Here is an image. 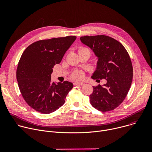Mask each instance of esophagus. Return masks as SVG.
Here are the masks:
<instances>
[{"label":"esophagus","instance_id":"34e87169","mask_svg":"<svg viewBox=\"0 0 152 152\" xmlns=\"http://www.w3.org/2000/svg\"><path fill=\"white\" fill-rule=\"evenodd\" d=\"M84 83H81V82H75L74 85H83Z\"/></svg>","mask_w":152,"mask_h":152}]
</instances>
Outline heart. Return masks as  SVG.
Instances as JSON below:
<instances>
[{
    "mask_svg": "<svg viewBox=\"0 0 152 152\" xmlns=\"http://www.w3.org/2000/svg\"><path fill=\"white\" fill-rule=\"evenodd\" d=\"M88 50L86 48H80L79 50V51H82V50ZM84 77V74L83 73V72L80 71V70H76L75 72H74L72 75H71V77L72 79L75 80H81L83 79Z\"/></svg>",
    "mask_w": 152,
    "mask_h": 152,
    "instance_id": "b5f03b06",
    "label": "heart"
}]
</instances>
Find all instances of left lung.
Returning a JSON list of instances; mask_svg holds the SVG:
<instances>
[{
  "instance_id": "obj_1",
  "label": "left lung",
  "mask_w": 152,
  "mask_h": 152,
  "mask_svg": "<svg viewBox=\"0 0 152 152\" xmlns=\"http://www.w3.org/2000/svg\"><path fill=\"white\" fill-rule=\"evenodd\" d=\"M80 39L98 58L96 69L91 77L106 80L103 85L93 86L90 103L102 112L113 110L124 100L131 86L133 77L131 59L121 43L110 37L84 36Z\"/></svg>"
}]
</instances>
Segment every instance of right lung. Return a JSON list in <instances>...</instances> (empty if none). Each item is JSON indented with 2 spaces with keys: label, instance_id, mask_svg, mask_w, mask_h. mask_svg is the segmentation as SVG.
Wrapping results in <instances>:
<instances>
[{
  "label": "right lung",
  "instance_id": "right-lung-1",
  "mask_svg": "<svg viewBox=\"0 0 152 152\" xmlns=\"http://www.w3.org/2000/svg\"><path fill=\"white\" fill-rule=\"evenodd\" d=\"M76 39V36H67L39 40L21 55L17 80L23 99L35 111L45 114L56 111L73 88V84L68 81L52 82L51 74Z\"/></svg>",
  "mask_w": 152,
  "mask_h": 152
}]
</instances>
